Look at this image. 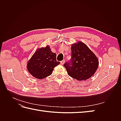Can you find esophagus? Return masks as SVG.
I'll return each mask as SVG.
<instances>
[{"mask_svg": "<svg viewBox=\"0 0 121 121\" xmlns=\"http://www.w3.org/2000/svg\"><path fill=\"white\" fill-rule=\"evenodd\" d=\"M65 60H63L60 61V64L62 65H63L65 64Z\"/></svg>", "mask_w": 121, "mask_h": 121, "instance_id": "esophagus-1", "label": "esophagus"}]
</instances>
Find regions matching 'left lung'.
<instances>
[{"label":"left lung","mask_w":121,"mask_h":121,"mask_svg":"<svg viewBox=\"0 0 121 121\" xmlns=\"http://www.w3.org/2000/svg\"><path fill=\"white\" fill-rule=\"evenodd\" d=\"M71 58L64 64L68 75L78 81L92 76L98 67L97 57L84 43L79 41L71 46Z\"/></svg>","instance_id":"left-lung-1"}]
</instances>
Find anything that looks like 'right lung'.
<instances>
[{"mask_svg": "<svg viewBox=\"0 0 121 121\" xmlns=\"http://www.w3.org/2000/svg\"><path fill=\"white\" fill-rule=\"evenodd\" d=\"M56 58V53L52 52L49 46L38 48L28 62L27 69L35 78H45L52 74L54 68L60 64Z\"/></svg>", "mask_w": 121, "mask_h": 121, "instance_id": "obj_1", "label": "right lung"}]
</instances>
